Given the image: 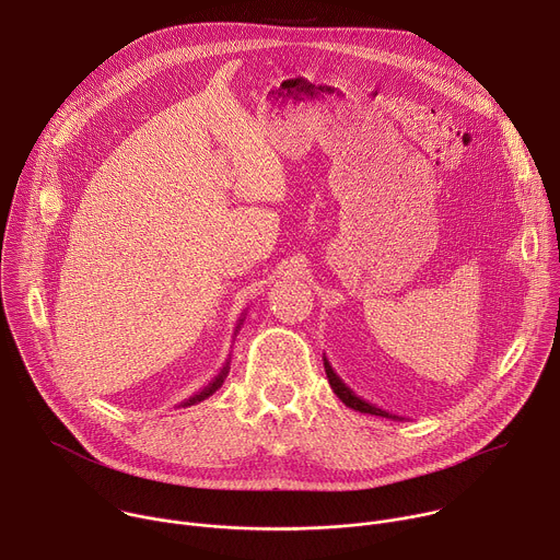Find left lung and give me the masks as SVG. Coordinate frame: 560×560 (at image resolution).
Masks as SVG:
<instances>
[{
  "label": "left lung",
  "instance_id": "obj_1",
  "mask_svg": "<svg viewBox=\"0 0 560 560\" xmlns=\"http://www.w3.org/2000/svg\"><path fill=\"white\" fill-rule=\"evenodd\" d=\"M324 365H326V374H328L330 387L335 389V394L341 398V401H343L348 408H352V410H357V412H363V415H374V417H383V419H394V421H401V417L389 415V412H385V410L376 408L374 404L365 401V398L357 396V394L350 389V385H346V383H343V378H341V376L335 372V368L330 365L328 357H324Z\"/></svg>",
  "mask_w": 560,
  "mask_h": 560
}]
</instances>
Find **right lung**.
<instances>
[{
	"mask_svg": "<svg viewBox=\"0 0 560 560\" xmlns=\"http://www.w3.org/2000/svg\"><path fill=\"white\" fill-rule=\"evenodd\" d=\"M244 314H242V318H238V324H236V328H234V337H236V332H238V328L244 326ZM228 372H230V357L225 359V363L221 365V370L214 374V378L212 381H208L203 387H199L192 396H188V398H184V401L177 406V408H190V406H197V404H201V401H206L208 396H212L221 385H223V381H225V376H228Z\"/></svg>",
	"mask_w": 560,
	"mask_h": 560,
	"instance_id": "right-lung-1",
	"label": "right lung"
}]
</instances>
